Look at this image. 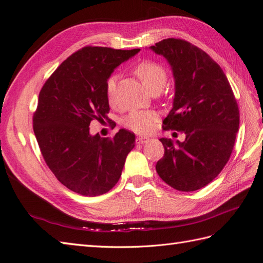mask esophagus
<instances>
[{"instance_id":"34e87169","label":"esophagus","mask_w":263,"mask_h":263,"mask_svg":"<svg viewBox=\"0 0 263 263\" xmlns=\"http://www.w3.org/2000/svg\"><path fill=\"white\" fill-rule=\"evenodd\" d=\"M150 140L149 137H146V136H138L136 138V144H147V142Z\"/></svg>"}]
</instances>
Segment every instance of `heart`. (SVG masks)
Segmentation results:
<instances>
[{"label":"heart","instance_id":"1","mask_svg":"<svg viewBox=\"0 0 263 263\" xmlns=\"http://www.w3.org/2000/svg\"><path fill=\"white\" fill-rule=\"evenodd\" d=\"M135 74L151 94L156 92L160 93L168 81V74L163 66L154 61L139 63L135 68ZM115 87L116 76H110L105 82V93L109 105H114ZM157 119L158 115L154 110H134L124 118L123 125L135 133L146 134L154 129Z\"/></svg>","mask_w":263,"mask_h":263}]
</instances>
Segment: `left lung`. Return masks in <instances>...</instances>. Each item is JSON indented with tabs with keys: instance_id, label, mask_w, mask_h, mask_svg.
Returning <instances> with one entry per match:
<instances>
[{
	"instance_id": "obj_1",
	"label": "left lung",
	"mask_w": 263,
	"mask_h": 263,
	"mask_svg": "<svg viewBox=\"0 0 263 263\" xmlns=\"http://www.w3.org/2000/svg\"><path fill=\"white\" fill-rule=\"evenodd\" d=\"M150 49L168 60L176 82L163 129L185 134L183 142L160 139L164 156L156 170L171 187L192 192L211 183L229 160L239 129L237 101L224 71L198 47L168 38Z\"/></svg>"
}]
</instances>
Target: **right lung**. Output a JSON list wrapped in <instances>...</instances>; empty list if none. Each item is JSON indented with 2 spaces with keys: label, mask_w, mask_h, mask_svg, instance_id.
<instances>
[{
  "label": "right lung",
  "mask_w": 263,
  "mask_h": 263,
  "mask_svg": "<svg viewBox=\"0 0 263 263\" xmlns=\"http://www.w3.org/2000/svg\"><path fill=\"white\" fill-rule=\"evenodd\" d=\"M140 49L86 46L55 69L42 87L33 116L47 165L63 185L84 196L102 195L118 182L135 135L113 138L90 134L92 121H109L105 82L115 68Z\"/></svg>",
  "instance_id": "right-lung-1"
}]
</instances>
